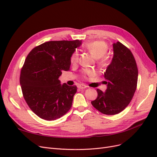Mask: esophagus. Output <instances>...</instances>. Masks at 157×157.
<instances>
[{"label": "esophagus", "mask_w": 157, "mask_h": 157, "mask_svg": "<svg viewBox=\"0 0 157 157\" xmlns=\"http://www.w3.org/2000/svg\"><path fill=\"white\" fill-rule=\"evenodd\" d=\"M78 88L79 89H85L87 88V86H86V85H84V84H79L78 86Z\"/></svg>", "instance_id": "obj_1"}]
</instances>
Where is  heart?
<instances>
[{"mask_svg": "<svg viewBox=\"0 0 157 157\" xmlns=\"http://www.w3.org/2000/svg\"><path fill=\"white\" fill-rule=\"evenodd\" d=\"M85 49H86L95 58H99V62L104 65L107 63V59L103 57L108 51V45L105 42L101 40H95L88 42L84 45ZM71 64H76L78 61V52L75 50L71 54L70 58ZM94 71L90 69H85L82 72L83 78H86L94 75Z\"/></svg>", "mask_w": 157, "mask_h": 157, "instance_id": "obj_1", "label": "heart"}]
</instances>
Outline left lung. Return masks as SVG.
Instances as JSON below:
<instances>
[{
	"mask_svg": "<svg viewBox=\"0 0 157 157\" xmlns=\"http://www.w3.org/2000/svg\"><path fill=\"white\" fill-rule=\"evenodd\" d=\"M113 58L104 77L105 92L97 89L98 97L91 101L97 110L107 115H116L129 105L137 88L138 70L130 49L117 42L113 44Z\"/></svg>",
	"mask_w": 157,
	"mask_h": 157,
	"instance_id": "8db88e82",
	"label": "left lung"
}]
</instances>
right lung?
Returning a JSON list of instances; mask_svg holds the SVG:
<instances>
[{"label":"right lung","instance_id":"add662e5","mask_svg":"<svg viewBox=\"0 0 157 157\" xmlns=\"http://www.w3.org/2000/svg\"><path fill=\"white\" fill-rule=\"evenodd\" d=\"M81 40L44 42L27 55L21 70L20 82L23 96L31 111L40 118L54 121L72 106L76 86L60 84L62 71L69 70L71 56Z\"/></svg>","mask_w":157,"mask_h":157}]
</instances>
